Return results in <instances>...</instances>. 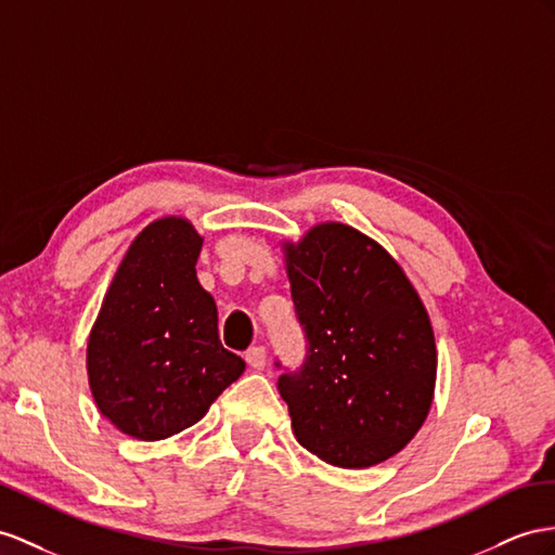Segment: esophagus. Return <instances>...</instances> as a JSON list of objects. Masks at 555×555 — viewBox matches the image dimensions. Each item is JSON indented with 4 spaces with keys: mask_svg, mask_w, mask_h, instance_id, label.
Listing matches in <instances>:
<instances>
[{
    "mask_svg": "<svg viewBox=\"0 0 555 555\" xmlns=\"http://www.w3.org/2000/svg\"><path fill=\"white\" fill-rule=\"evenodd\" d=\"M246 363L253 367V371H264L267 365V351L264 347H253L246 351Z\"/></svg>",
    "mask_w": 555,
    "mask_h": 555,
    "instance_id": "34e87169",
    "label": "esophagus"
}]
</instances>
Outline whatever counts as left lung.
Instances as JSON below:
<instances>
[{"label":"left lung","instance_id":"8db88e82","mask_svg":"<svg viewBox=\"0 0 555 555\" xmlns=\"http://www.w3.org/2000/svg\"><path fill=\"white\" fill-rule=\"evenodd\" d=\"M279 244L309 339L302 371L279 379L297 443L343 468L393 457L436 391V339L417 288L385 246L345 222Z\"/></svg>","mask_w":555,"mask_h":555}]
</instances>
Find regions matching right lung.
<instances>
[{
    "label": "right lung",
    "instance_id": "1",
    "mask_svg": "<svg viewBox=\"0 0 555 555\" xmlns=\"http://www.w3.org/2000/svg\"><path fill=\"white\" fill-rule=\"evenodd\" d=\"M204 236L184 216L142 230L91 325L89 387L126 436L164 440L202 420L246 363L218 337V307L196 279Z\"/></svg>",
    "mask_w": 555,
    "mask_h": 555
}]
</instances>
